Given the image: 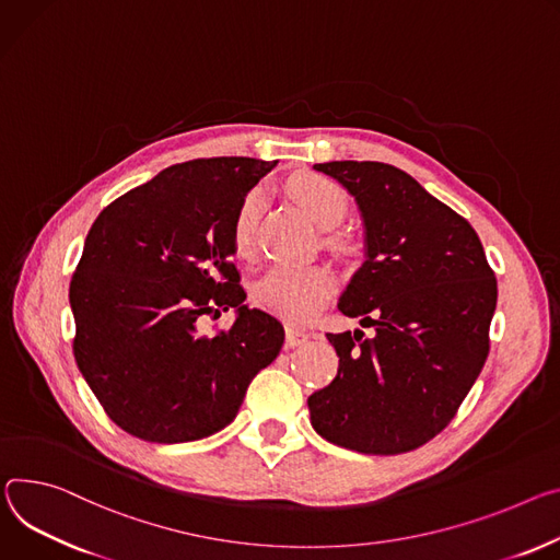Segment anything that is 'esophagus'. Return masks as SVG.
<instances>
[{"label": "esophagus", "mask_w": 560, "mask_h": 560, "mask_svg": "<svg viewBox=\"0 0 560 560\" xmlns=\"http://www.w3.org/2000/svg\"><path fill=\"white\" fill-rule=\"evenodd\" d=\"M308 332L306 330H299V328H294V326H285V343L288 346H301V343H306L308 341Z\"/></svg>", "instance_id": "obj_1"}]
</instances>
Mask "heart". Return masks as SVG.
Here are the masks:
<instances>
[{"label": "heart", "mask_w": 560, "mask_h": 560, "mask_svg": "<svg viewBox=\"0 0 560 560\" xmlns=\"http://www.w3.org/2000/svg\"><path fill=\"white\" fill-rule=\"evenodd\" d=\"M296 206L322 230L337 228L348 214L346 191L324 178L306 176L290 187ZM261 214V198L252 191L243 198L232 221V247L238 257H252L257 243V223ZM346 249V243H337ZM335 277L324 266H272L254 285L259 306L288 322L303 324L317 315L330 299Z\"/></svg>", "instance_id": "b5f03b06"}]
</instances>
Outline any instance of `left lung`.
Returning <instances> with one entry per match:
<instances>
[{
  "instance_id": "1",
  "label": "left lung",
  "mask_w": 560,
  "mask_h": 560,
  "mask_svg": "<svg viewBox=\"0 0 560 560\" xmlns=\"http://www.w3.org/2000/svg\"><path fill=\"white\" fill-rule=\"evenodd\" d=\"M315 170L358 202L364 264L337 308L375 335H326L339 369L308 397L311 422L350 451H413L453 420L485 366L495 277L476 230L413 176L371 161Z\"/></svg>"
}]
</instances>
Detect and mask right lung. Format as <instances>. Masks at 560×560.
<instances>
[{
	"instance_id": "add662e5",
	"label": "right lung",
	"mask_w": 560,
	"mask_h": 560,
	"mask_svg": "<svg viewBox=\"0 0 560 560\" xmlns=\"http://www.w3.org/2000/svg\"><path fill=\"white\" fill-rule=\"evenodd\" d=\"M275 163L223 156L172 165L122 194L91 225L69 301L75 362L107 416L159 444L225 429L247 384L272 364L283 326L247 308L232 266V221ZM232 307L230 331L197 319Z\"/></svg>"
}]
</instances>
